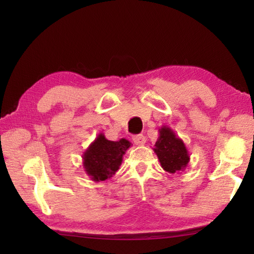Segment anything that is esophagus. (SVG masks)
<instances>
[{
  "label": "esophagus",
  "instance_id": "esophagus-1",
  "mask_svg": "<svg viewBox=\"0 0 254 254\" xmlns=\"http://www.w3.org/2000/svg\"><path fill=\"white\" fill-rule=\"evenodd\" d=\"M133 142L136 145H143L145 143V136L143 134H137L132 137Z\"/></svg>",
  "mask_w": 254,
  "mask_h": 254
}]
</instances>
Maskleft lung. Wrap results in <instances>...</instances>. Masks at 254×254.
Masks as SVG:
<instances>
[{
  "mask_svg": "<svg viewBox=\"0 0 254 254\" xmlns=\"http://www.w3.org/2000/svg\"><path fill=\"white\" fill-rule=\"evenodd\" d=\"M153 151L162 169L170 174L184 171L190 159L184 141L167 126L159 128V137L154 143Z\"/></svg>",
  "mask_w": 254,
  "mask_h": 254,
  "instance_id": "8db88e82",
  "label": "left lung"
}]
</instances>
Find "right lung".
<instances>
[{
  "label": "right lung",
  "mask_w": 254,
  "mask_h": 254,
  "mask_svg": "<svg viewBox=\"0 0 254 254\" xmlns=\"http://www.w3.org/2000/svg\"><path fill=\"white\" fill-rule=\"evenodd\" d=\"M131 145L127 139L111 141L106 139L104 133H100L83 153L85 173L94 182H104L113 177Z\"/></svg>",
  "instance_id": "add662e5"
}]
</instances>
